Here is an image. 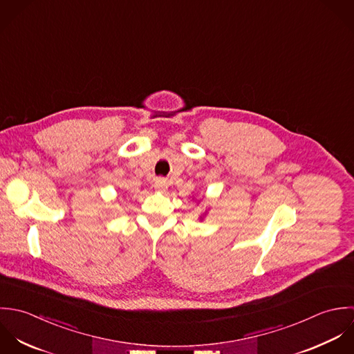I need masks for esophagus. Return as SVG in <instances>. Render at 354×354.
I'll return each instance as SVG.
<instances>
[{"mask_svg":"<svg viewBox=\"0 0 354 354\" xmlns=\"http://www.w3.org/2000/svg\"><path fill=\"white\" fill-rule=\"evenodd\" d=\"M167 187H168V183H167V180L164 179V178H157L156 180H154V189L157 190V192H165L167 190Z\"/></svg>","mask_w":354,"mask_h":354,"instance_id":"34e87169","label":"esophagus"}]
</instances>
